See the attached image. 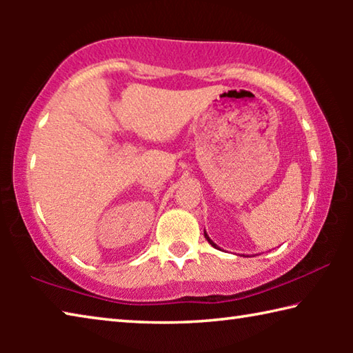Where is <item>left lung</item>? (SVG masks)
Listing matches in <instances>:
<instances>
[{"instance_id":"obj_1","label":"left lung","mask_w":353,"mask_h":353,"mask_svg":"<svg viewBox=\"0 0 353 353\" xmlns=\"http://www.w3.org/2000/svg\"><path fill=\"white\" fill-rule=\"evenodd\" d=\"M204 235H205V238H207V241H208V243H210V244H212V246H213V248H216V249H219V248H218V246H216V244H214V243H213V241H212V240H210V236H208V235H207V232H205V230H204Z\"/></svg>"}]
</instances>
